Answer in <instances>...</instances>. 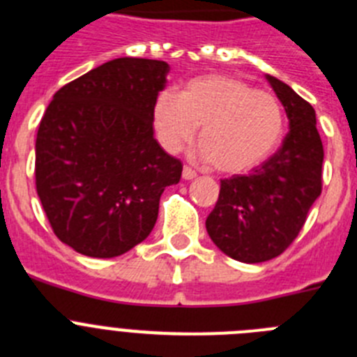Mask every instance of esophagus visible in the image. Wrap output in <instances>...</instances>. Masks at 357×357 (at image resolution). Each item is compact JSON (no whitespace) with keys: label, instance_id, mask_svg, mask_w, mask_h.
I'll list each match as a JSON object with an SVG mask.
<instances>
[{"label":"esophagus","instance_id":"esophagus-1","mask_svg":"<svg viewBox=\"0 0 357 357\" xmlns=\"http://www.w3.org/2000/svg\"><path fill=\"white\" fill-rule=\"evenodd\" d=\"M195 176H197V172L189 168V166H184V169H182V178L184 181H193Z\"/></svg>","mask_w":357,"mask_h":357}]
</instances>
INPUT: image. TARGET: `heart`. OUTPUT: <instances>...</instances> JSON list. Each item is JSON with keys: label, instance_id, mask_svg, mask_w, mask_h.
Segmentation results:
<instances>
[{"label": "heart", "instance_id": "heart-1", "mask_svg": "<svg viewBox=\"0 0 357 357\" xmlns=\"http://www.w3.org/2000/svg\"><path fill=\"white\" fill-rule=\"evenodd\" d=\"M153 127L172 153L193 143L200 128V157L225 175L255 169L272 155L284 134V112L272 93L230 75L185 82L176 96L160 93Z\"/></svg>", "mask_w": 357, "mask_h": 357}]
</instances>
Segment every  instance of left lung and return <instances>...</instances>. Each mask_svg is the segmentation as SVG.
Instances as JSON below:
<instances>
[{"mask_svg":"<svg viewBox=\"0 0 357 357\" xmlns=\"http://www.w3.org/2000/svg\"><path fill=\"white\" fill-rule=\"evenodd\" d=\"M266 80L284 105L289 132L259 168L223 178L206 220L214 245L241 263H263L282 254L321 193L324 146L314 109L284 82L270 75Z\"/></svg>","mask_w":357,"mask_h":357,"instance_id":"left-lung-1","label":"left lung"}]
</instances>
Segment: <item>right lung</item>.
I'll list each match as a JSON object with an SVG mask.
<instances>
[{
    "label": "right lung",
    "instance_id": "right-lung-1",
    "mask_svg": "<svg viewBox=\"0 0 357 357\" xmlns=\"http://www.w3.org/2000/svg\"><path fill=\"white\" fill-rule=\"evenodd\" d=\"M162 61L123 56L56 91L36 141V188L53 232L78 254L116 257L151 232L182 162L153 137Z\"/></svg>",
    "mask_w": 357,
    "mask_h": 357
}]
</instances>
